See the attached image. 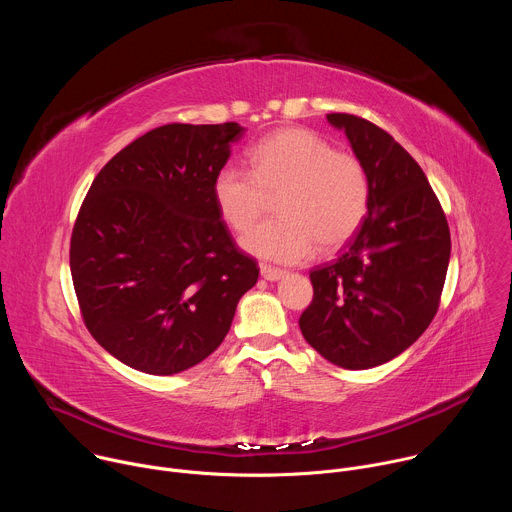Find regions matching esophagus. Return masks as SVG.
<instances>
[{
	"label": "esophagus",
	"mask_w": 512,
	"mask_h": 512,
	"mask_svg": "<svg viewBox=\"0 0 512 512\" xmlns=\"http://www.w3.org/2000/svg\"><path fill=\"white\" fill-rule=\"evenodd\" d=\"M285 275L283 269H277V267H271V265H261V277H265L267 281H277Z\"/></svg>",
	"instance_id": "esophagus-1"
}]
</instances>
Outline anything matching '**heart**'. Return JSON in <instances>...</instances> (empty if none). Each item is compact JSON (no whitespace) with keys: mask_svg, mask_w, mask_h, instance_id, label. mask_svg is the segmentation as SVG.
<instances>
[{"mask_svg":"<svg viewBox=\"0 0 512 512\" xmlns=\"http://www.w3.org/2000/svg\"><path fill=\"white\" fill-rule=\"evenodd\" d=\"M249 160L251 172L227 164L212 180L216 210L237 233L249 231L275 198L279 218L243 237L247 253L298 263L316 247L338 251L360 229L371 184L354 154L334 150L312 129L287 127L259 141Z\"/></svg>","mask_w":512,"mask_h":512,"instance_id":"heart-1","label":"heart"}]
</instances>
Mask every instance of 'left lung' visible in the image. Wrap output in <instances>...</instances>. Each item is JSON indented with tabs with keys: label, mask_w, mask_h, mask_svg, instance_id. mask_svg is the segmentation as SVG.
Listing matches in <instances>:
<instances>
[{
	"label": "left lung",
	"mask_w": 512,
	"mask_h": 512,
	"mask_svg": "<svg viewBox=\"0 0 512 512\" xmlns=\"http://www.w3.org/2000/svg\"><path fill=\"white\" fill-rule=\"evenodd\" d=\"M367 168L369 214L332 263L310 271L312 304L300 328L342 369L377 367L431 324L450 263V227L419 164L375 123L330 113Z\"/></svg>",
	"instance_id": "8db88e82"
}]
</instances>
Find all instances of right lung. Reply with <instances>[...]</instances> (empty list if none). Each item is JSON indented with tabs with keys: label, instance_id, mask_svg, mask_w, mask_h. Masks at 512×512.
I'll return each instance as SVG.
<instances>
[{
	"label": "right lung",
	"instance_id": "add662e5",
	"mask_svg": "<svg viewBox=\"0 0 512 512\" xmlns=\"http://www.w3.org/2000/svg\"><path fill=\"white\" fill-rule=\"evenodd\" d=\"M245 129L168 123L115 154L70 237V273L91 336L127 367L182 373L225 340L259 267L237 247L212 180Z\"/></svg>",
	"mask_w": 512,
	"mask_h": 512
}]
</instances>
